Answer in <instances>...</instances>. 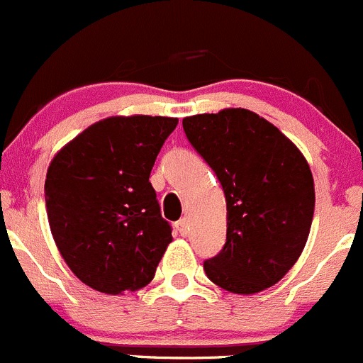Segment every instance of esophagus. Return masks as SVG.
Wrapping results in <instances>:
<instances>
[{"label": "esophagus", "mask_w": 363, "mask_h": 363, "mask_svg": "<svg viewBox=\"0 0 363 363\" xmlns=\"http://www.w3.org/2000/svg\"><path fill=\"white\" fill-rule=\"evenodd\" d=\"M174 226H176V230L182 233V235H187L189 233V220L187 219H179Z\"/></svg>", "instance_id": "1"}]
</instances>
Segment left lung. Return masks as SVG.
Returning <instances> with one entry per match:
<instances>
[{
    "label": "left lung",
    "instance_id": "left-lung-1",
    "mask_svg": "<svg viewBox=\"0 0 363 363\" xmlns=\"http://www.w3.org/2000/svg\"><path fill=\"white\" fill-rule=\"evenodd\" d=\"M184 130L226 196V244L205 262L206 276L233 294L272 287L308 240L315 208L308 162L274 124L246 108L185 117Z\"/></svg>",
    "mask_w": 363,
    "mask_h": 363
}]
</instances>
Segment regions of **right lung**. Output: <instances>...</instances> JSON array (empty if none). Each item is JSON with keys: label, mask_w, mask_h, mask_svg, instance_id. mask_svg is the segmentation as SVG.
Segmentation results:
<instances>
[{"label": "right lung", "mask_w": 363, "mask_h": 363, "mask_svg": "<svg viewBox=\"0 0 363 363\" xmlns=\"http://www.w3.org/2000/svg\"><path fill=\"white\" fill-rule=\"evenodd\" d=\"M176 124V117H106L48 167L51 235L67 267L94 291L117 296L146 287L172 240L150 174Z\"/></svg>", "instance_id": "add662e5"}]
</instances>
